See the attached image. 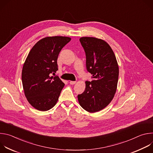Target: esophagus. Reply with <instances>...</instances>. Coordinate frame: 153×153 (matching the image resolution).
I'll return each instance as SVG.
<instances>
[{
	"label": "esophagus",
	"mask_w": 153,
	"mask_h": 153,
	"mask_svg": "<svg viewBox=\"0 0 153 153\" xmlns=\"http://www.w3.org/2000/svg\"><path fill=\"white\" fill-rule=\"evenodd\" d=\"M76 83V82H75V81H70V83L71 84V85H74V84H75Z\"/></svg>",
	"instance_id": "1"
}]
</instances>
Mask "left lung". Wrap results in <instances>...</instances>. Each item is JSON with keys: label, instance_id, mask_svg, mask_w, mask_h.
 I'll return each mask as SVG.
<instances>
[{"label": "left lung", "instance_id": "left-lung-1", "mask_svg": "<svg viewBox=\"0 0 153 153\" xmlns=\"http://www.w3.org/2000/svg\"><path fill=\"white\" fill-rule=\"evenodd\" d=\"M86 54V67L93 80L85 82L84 92L77 96L79 103L89 113L99 111L113 100L117 90L119 66L108 43L93 37L79 39Z\"/></svg>", "mask_w": 153, "mask_h": 153}]
</instances>
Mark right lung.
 <instances>
[{
	"label": "right lung",
	"instance_id": "obj_1",
	"mask_svg": "<svg viewBox=\"0 0 153 153\" xmlns=\"http://www.w3.org/2000/svg\"><path fill=\"white\" fill-rule=\"evenodd\" d=\"M70 40L65 36L43 38L33 46L25 61L22 71L25 96L37 110H50L59 99L65 84L58 76L50 75L58 70L59 54Z\"/></svg>",
	"mask_w": 153,
	"mask_h": 153
}]
</instances>
